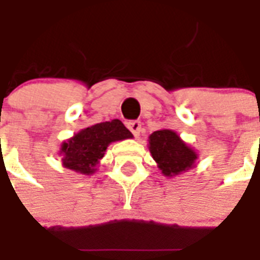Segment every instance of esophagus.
I'll use <instances>...</instances> for the list:
<instances>
[{"mask_svg": "<svg viewBox=\"0 0 260 260\" xmlns=\"http://www.w3.org/2000/svg\"><path fill=\"white\" fill-rule=\"evenodd\" d=\"M127 127H128V130H130L136 137H139L140 132H141V121L139 120L128 121V123H127Z\"/></svg>", "mask_w": 260, "mask_h": 260, "instance_id": "34e87169", "label": "esophagus"}]
</instances>
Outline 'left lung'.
I'll list each match as a JSON object with an SVG mask.
<instances>
[{
	"mask_svg": "<svg viewBox=\"0 0 260 260\" xmlns=\"http://www.w3.org/2000/svg\"><path fill=\"white\" fill-rule=\"evenodd\" d=\"M148 150L161 174L167 178L187 172L196 165L199 154L180 139L179 134L161 128L148 137Z\"/></svg>",
	"mask_w": 260,
	"mask_h": 260,
	"instance_id": "8db88e82",
	"label": "left lung"
}]
</instances>
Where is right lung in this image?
Returning <instances> with one entry per match:
<instances>
[{
  "mask_svg": "<svg viewBox=\"0 0 260 260\" xmlns=\"http://www.w3.org/2000/svg\"><path fill=\"white\" fill-rule=\"evenodd\" d=\"M133 139L119 119L96 123L82 128L67 141H62L58 155L62 167L77 174L92 175L96 172V165L112 143Z\"/></svg>",
  "mask_w": 260,
  "mask_h": 260,
  "instance_id": "obj_1",
  "label": "right lung"
}]
</instances>
